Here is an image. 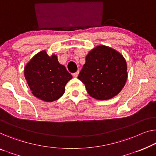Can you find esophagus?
Instances as JSON below:
<instances>
[{"label":"esophagus","mask_w":156,"mask_h":156,"mask_svg":"<svg viewBox=\"0 0 156 156\" xmlns=\"http://www.w3.org/2000/svg\"><path fill=\"white\" fill-rule=\"evenodd\" d=\"M78 74H79V71H77V72H76V73H73V77H75V78H76V77H78Z\"/></svg>","instance_id":"obj_1"}]
</instances>
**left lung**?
Segmentation results:
<instances>
[{
	"mask_svg": "<svg viewBox=\"0 0 156 156\" xmlns=\"http://www.w3.org/2000/svg\"><path fill=\"white\" fill-rule=\"evenodd\" d=\"M127 76V62L122 55L108 46L100 45L88 52L78 78L92 97L106 100L121 91Z\"/></svg>",
	"mask_w": 156,
	"mask_h": 156,
	"instance_id": "left-lung-1",
	"label": "left lung"
}]
</instances>
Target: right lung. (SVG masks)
<instances>
[{
	"label": "right lung",
	"mask_w": 156,
	"mask_h": 156,
	"mask_svg": "<svg viewBox=\"0 0 156 156\" xmlns=\"http://www.w3.org/2000/svg\"><path fill=\"white\" fill-rule=\"evenodd\" d=\"M24 77L35 97L46 102L57 100L64 94L65 86L72 78L57 56L42 50L30 59L24 67Z\"/></svg>",
	"instance_id": "obj_1"
}]
</instances>
